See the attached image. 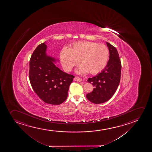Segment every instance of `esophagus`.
I'll list each match as a JSON object with an SVG mask.
<instances>
[{"label": "esophagus", "mask_w": 152, "mask_h": 152, "mask_svg": "<svg viewBox=\"0 0 152 152\" xmlns=\"http://www.w3.org/2000/svg\"><path fill=\"white\" fill-rule=\"evenodd\" d=\"M74 80L75 81H77V82H81V81H82V79H80V77H75V78H74Z\"/></svg>", "instance_id": "34e87169"}]
</instances>
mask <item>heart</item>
Segmentation results:
<instances>
[{
  "label": "heart",
  "mask_w": 152,
  "mask_h": 152,
  "mask_svg": "<svg viewBox=\"0 0 152 152\" xmlns=\"http://www.w3.org/2000/svg\"><path fill=\"white\" fill-rule=\"evenodd\" d=\"M109 57V51L106 45L89 41L76 42L60 53L61 64L66 72L71 71L80 60L82 65L76 70L79 74L88 71L91 74L99 73L105 68Z\"/></svg>",
  "instance_id": "1"
}]
</instances>
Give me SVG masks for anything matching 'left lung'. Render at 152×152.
<instances>
[{"label":"left lung","instance_id":"1","mask_svg":"<svg viewBox=\"0 0 152 152\" xmlns=\"http://www.w3.org/2000/svg\"><path fill=\"white\" fill-rule=\"evenodd\" d=\"M110 56L106 67L97 75L89 78L87 81L93 85V91L87 94L86 98L95 104L108 101L115 93L119 85L121 65L118 51L107 42Z\"/></svg>","mask_w":152,"mask_h":152}]
</instances>
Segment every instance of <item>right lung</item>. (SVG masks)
I'll use <instances>...</instances> for the list:
<instances>
[{
	"mask_svg": "<svg viewBox=\"0 0 152 152\" xmlns=\"http://www.w3.org/2000/svg\"><path fill=\"white\" fill-rule=\"evenodd\" d=\"M45 42L39 45L31 56L29 80L34 92L42 100L58 105L67 99L69 86L75 77L56 66L58 59L47 55Z\"/></svg>",
	"mask_w": 152,
	"mask_h": 152,
	"instance_id": "add662e5",
	"label": "right lung"
}]
</instances>
